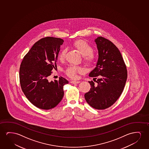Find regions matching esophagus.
Segmentation results:
<instances>
[{"mask_svg":"<svg viewBox=\"0 0 149 149\" xmlns=\"http://www.w3.org/2000/svg\"><path fill=\"white\" fill-rule=\"evenodd\" d=\"M70 82H71V84H78L80 83V81H74V80H73V81H70Z\"/></svg>","mask_w":149,"mask_h":149,"instance_id":"1","label":"esophagus"}]
</instances>
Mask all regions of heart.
<instances>
[{"label":"heart","instance_id":"heart-1","mask_svg":"<svg viewBox=\"0 0 149 149\" xmlns=\"http://www.w3.org/2000/svg\"><path fill=\"white\" fill-rule=\"evenodd\" d=\"M73 46L79 51L80 53L83 55L84 61L88 65H93L96 61V57L93 53V48L92 46L86 41L83 40H78L73 43ZM67 53V49L63 48L60 51L58 57L60 61H63L65 58ZM84 69L79 66L69 65L65 70V74L71 78L76 79L77 78V74L82 73Z\"/></svg>","mask_w":149,"mask_h":149}]
</instances>
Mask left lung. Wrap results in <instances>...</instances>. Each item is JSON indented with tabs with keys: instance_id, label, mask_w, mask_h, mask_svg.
<instances>
[{
	"instance_id": "8db88e82",
	"label": "left lung",
	"mask_w": 149,
	"mask_h": 149,
	"mask_svg": "<svg viewBox=\"0 0 149 149\" xmlns=\"http://www.w3.org/2000/svg\"><path fill=\"white\" fill-rule=\"evenodd\" d=\"M99 52L96 67L90 74L99 78L84 95L86 101L93 108L102 110L112 106L120 97L127 78V70L118 48L108 39L99 37L95 40Z\"/></svg>"
}]
</instances>
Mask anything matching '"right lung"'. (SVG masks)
<instances>
[{"instance_id": "add662e5", "label": "right lung", "mask_w": 149, "mask_h": 149, "mask_svg": "<svg viewBox=\"0 0 149 149\" xmlns=\"http://www.w3.org/2000/svg\"><path fill=\"white\" fill-rule=\"evenodd\" d=\"M63 39L45 37L37 41L23 58L19 69L21 88L28 100L38 108L55 107L63 98V86L69 82L61 77L49 81L55 68Z\"/></svg>"}]
</instances>
